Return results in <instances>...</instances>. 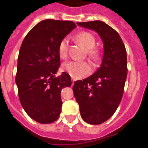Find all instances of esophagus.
Segmentation results:
<instances>
[{
    "label": "esophagus",
    "mask_w": 148,
    "mask_h": 148,
    "mask_svg": "<svg viewBox=\"0 0 148 148\" xmlns=\"http://www.w3.org/2000/svg\"><path fill=\"white\" fill-rule=\"evenodd\" d=\"M71 80H72V85H73L74 82H75V79L73 78V77H72V79H71Z\"/></svg>",
    "instance_id": "1"
}]
</instances>
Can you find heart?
Here are the masks:
<instances>
[{
	"label": "heart",
	"instance_id": "obj_1",
	"mask_svg": "<svg viewBox=\"0 0 148 148\" xmlns=\"http://www.w3.org/2000/svg\"><path fill=\"white\" fill-rule=\"evenodd\" d=\"M75 39L87 50V55L90 58L96 60L99 58L101 52L96 47V38L88 32H81L75 36ZM68 40L63 38L58 45V54L61 59H66L68 54ZM66 71L73 78H82L92 72V67L89 63L83 61H69L62 65Z\"/></svg>",
	"mask_w": 148,
	"mask_h": 148
}]
</instances>
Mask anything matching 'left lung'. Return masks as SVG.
Segmentation results:
<instances>
[{
  "label": "left lung",
  "instance_id": "left-lung-1",
  "mask_svg": "<svg viewBox=\"0 0 148 148\" xmlns=\"http://www.w3.org/2000/svg\"><path fill=\"white\" fill-rule=\"evenodd\" d=\"M77 24L96 31L103 42L100 68L90 77L76 81L73 88L83 120L100 124L114 114L122 99L127 75V51L118 32L106 23L93 21Z\"/></svg>",
  "mask_w": 148,
  "mask_h": 148
}]
</instances>
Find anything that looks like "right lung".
<instances>
[{
    "label": "right lung",
    "instance_id": "right-lung-1",
    "mask_svg": "<svg viewBox=\"0 0 148 148\" xmlns=\"http://www.w3.org/2000/svg\"><path fill=\"white\" fill-rule=\"evenodd\" d=\"M76 24L73 21L46 19L34 26L25 36L18 57L16 83L24 111L41 124L56 121L61 112V90L71 86V76L60 65L58 45Z\"/></svg>",
    "mask_w": 148,
    "mask_h": 148
}]
</instances>
